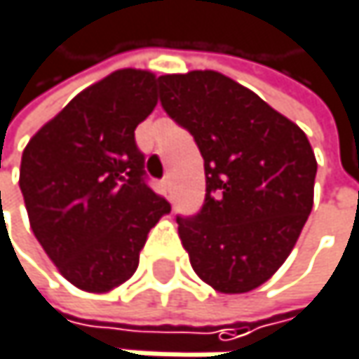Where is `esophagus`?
<instances>
[{"instance_id": "1", "label": "esophagus", "mask_w": 359, "mask_h": 359, "mask_svg": "<svg viewBox=\"0 0 359 359\" xmlns=\"http://www.w3.org/2000/svg\"><path fill=\"white\" fill-rule=\"evenodd\" d=\"M160 191H162V195H164V197H170V193H172V182H170L168 177L160 182Z\"/></svg>"}]
</instances>
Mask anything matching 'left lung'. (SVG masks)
I'll return each mask as SVG.
<instances>
[{
    "mask_svg": "<svg viewBox=\"0 0 359 359\" xmlns=\"http://www.w3.org/2000/svg\"><path fill=\"white\" fill-rule=\"evenodd\" d=\"M160 102L203 158L205 201L177 218L195 274L248 293L289 257L314 205L316 158L306 133L248 87L216 72L164 74Z\"/></svg>",
    "mask_w": 359,
    "mask_h": 359,
    "instance_id": "1",
    "label": "left lung"
}]
</instances>
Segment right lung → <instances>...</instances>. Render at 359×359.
Listing matches in <instances>:
<instances>
[{
  "label": "right lung",
  "mask_w": 359,
  "mask_h": 359,
  "mask_svg": "<svg viewBox=\"0 0 359 359\" xmlns=\"http://www.w3.org/2000/svg\"><path fill=\"white\" fill-rule=\"evenodd\" d=\"M156 74L122 68L81 91L22 151L20 191L36 241L89 293L126 283L170 203L143 180L135 128L154 111Z\"/></svg>",
  "instance_id": "right-lung-1"
}]
</instances>
